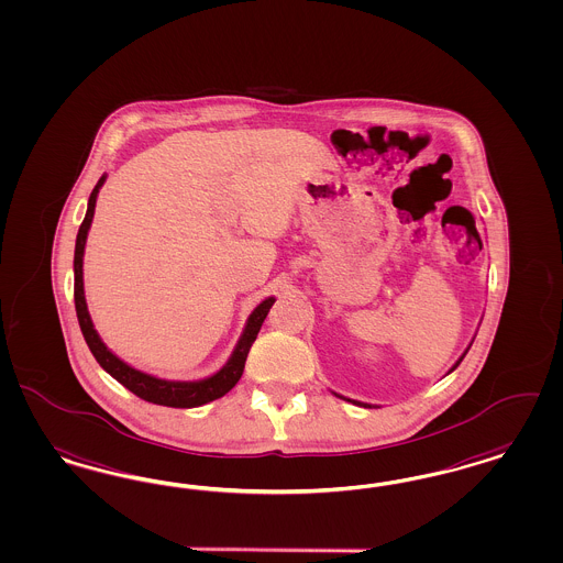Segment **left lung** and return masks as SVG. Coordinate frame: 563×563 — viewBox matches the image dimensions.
Returning <instances> with one entry per match:
<instances>
[{
    "label": "left lung",
    "instance_id": "left-lung-1",
    "mask_svg": "<svg viewBox=\"0 0 563 563\" xmlns=\"http://www.w3.org/2000/svg\"><path fill=\"white\" fill-rule=\"evenodd\" d=\"M467 351H470V349H467ZM467 351H465V353H463V356H465V354H467ZM463 356H461V358H459L457 363H455V367H453V369H457V365L459 363H461V361H463ZM453 369H451V372H453ZM365 407H367V405H365Z\"/></svg>",
    "mask_w": 563,
    "mask_h": 563
}]
</instances>
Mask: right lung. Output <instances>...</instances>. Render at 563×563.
I'll use <instances>...</instances> for the list:
<instances>
[{"instance_id":"add662e5","label":"right lung","mask_w":563,"mask_h":563,"mask_svg":"<svg viewBox=\"0 0 563 563\" xmlns=\"http://www.w3.org/2000/svg\"><path fill=\"white\" fill-rule=\"evenodd\" d=\"M104 177H100L98 186L89 196V205L85 212L84 223L77 233V244H75V309H77V319L84 332L85 342L89 346L91 354L96 356V361L104 367L108 374L112 375L117 382H121L126 390H131L133 395L144 398L147 402L154 405H163V407H175V409H191V407H200L205 402H210L214 398H221L228 395L231 388L238 384V379L244 374V365H246V356L251 353L252 342L256 340L258 330L267 317V312L273 307L275 298L263 300L246 323V330L242 333L235 351L231 354L228 365L219 372V374L210 375L207 379L200 382H167V379H158L152 375L142 374L133 367H129L119 356L110 353L104 346V342L100 340L98 332L93 330V323L89 319L87 305H85L84 296V251L85 240H87V231L93 219V210H96V198L98 191L104 186Z\"/></svg>"}]
</instances>
